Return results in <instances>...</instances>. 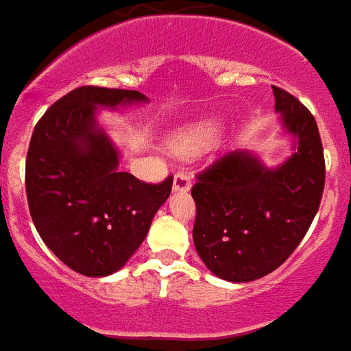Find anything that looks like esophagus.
<instances>
[{"instance_id":"esophagus-1","label":"esophagus","mask_w":351,"mask_h":351,"mask_svg":"<svg viewBox=\"0 0 351 351\" xmlns=\"http://www.w3.org/2000/svg\"><path fill=\"white\" fill-rule=\"evenodd\" d=\"M193 185V178L191 173L185 172V170H179L176 176H173V191L176 193H186Z\"/></svg>"}]
</instances>
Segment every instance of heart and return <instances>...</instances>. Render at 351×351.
I'll return each instance as SVG.
<instances>
[{
    "mask_svg": "<svg viewBox=\"0 0 351 351\" xmlns=\"http://www.w3.org/2000/svg\"><path fill=\"white\" fill-rule=\"evenodd\" d=\"M217 134V125L215 123H204L193 129H185L179 132L178 136L172 140V149L179 153H191V151H198L211 144V140Z\"/></svg>",
    "mask_w": 351,
    "mask_h": 351,
    "instance_id": "obj_1",
    "label": "heart"
}]
</instances>
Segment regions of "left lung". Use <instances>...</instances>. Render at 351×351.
<instances>
[{"instance_id":"obj_1","label":"left lung","mask_w":351,"mask_h":351,"mask_svg":"<svg viewBox=\"0 0 351 351\" xmlns=\"http://www.w3.org/2000/svg\"><path fill=\"white\" fill-rule=\"evenodd\" d=\"M275 110L298 140L284 165L269 170L249 151H232L196 173L193 239L207 269L230 282L275 271L298 249L318 213L326 158L318 125L305 104L273 86Z\"/></svg>"}]
</instances>
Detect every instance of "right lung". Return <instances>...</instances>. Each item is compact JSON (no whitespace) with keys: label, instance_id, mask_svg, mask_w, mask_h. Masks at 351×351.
Returning <instances> with one entry per match:
<instances>
[{"label":"right lung","instance_id":"1","mask_svg":"<svg viewBox=\"0 0 351 351\" xmlns=\"http://www.w3.org/2000/svg\"><path fill=\"white\" fill-rule=\"evenodd\" d=\"M145 97L132 89L82 86L61 97L35 125L25 158V194L40 239L86 277L121 269L172 193L173 178L144 183L119 172V155L95 110Z\"/></svg>","mask_w":351,"mask_h":351}]
</instances>
